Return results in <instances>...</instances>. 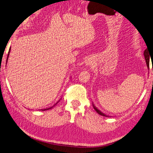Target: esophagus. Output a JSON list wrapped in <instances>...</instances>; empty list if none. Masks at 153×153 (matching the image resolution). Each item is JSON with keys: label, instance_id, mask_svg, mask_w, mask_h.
Returning a JSON list of instances; mask_svg holds the SVG:
<instances>
[{"label": "esophagus", "instance_id": "esophagus-1", "mask_svg": "<svg viewBox=\"0 0 153 153\" xmlns=\"http://www.w3.org/2000/svg\"><path fill=\"white\" fill-rule=\"evenodd\" d=\"M91 64H92V62H91V61H88L87 62V65H91Z\"/></svg>", "mask_w": 153, "mask_h": 153}]
</instances>
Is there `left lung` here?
<instances>
[{
	"label": "left lung",
	"instance_id": "obj_1",
	"mask_svg": "<svg viewBox=\"0 0 153 153\" xmlns=\"http://www.w3.org/2000/svg\"><path fill=\"white\" fill-rule=\"evenodd\" d=\"M148 49V48H147ZM146 49L144 51V53H143V55H144V56H145V61H146V64H147V68H149V61H150V53H149V49ZM93 108L94 109V110L96 111H97L99 115H100L102 116H104V117H109V115H105V113H102L100 110H99L96 106L94 105V104L93 103Z\"/></svg>",
	"mask_w": 153,
	"mask_h": 153
}]
</instances>
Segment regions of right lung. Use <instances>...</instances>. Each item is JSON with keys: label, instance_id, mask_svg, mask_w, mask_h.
<instances>
[{"label": "right lung", "instance_id": "obj_1", "mask_svg": "<svg viewBox=\"0 0 153 153\" xmlns=\"http://www.w3.org/2000/svg\"><path fill=\"white\" fill-rule=\"evenodd\" d=\"M10 50H11V48H10V49H9V51H8V56H7V59H6V63H7V62H8V57H9V55H10ZM60 100H59L56 103V104L53 105V106H51V107H50V108H46V109H41L42 111H45V110H48V109H51L52 108H53L54 107V106L57 104V103L59 102Z\"/></svg>", "mask_w": 153, "mask_h": 153}]
</instances>
